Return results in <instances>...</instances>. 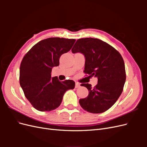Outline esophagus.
<instances>
[{
	"label": "esophagus",
	"mask_w": 147,
	"mask_h": 147,
	"mask_svg": "<svg viewBox=\"0 0 147 147\" xmlns=\"http://www.w3.org/2000/svg\"><path fill=\"white\" fill-rule=\"evenodd\" d=\"M80 86V84L78 82H76L75 83V88H78Z\"/></svg>",
	"instance_id": "esophagus-1"
}]
</instances>
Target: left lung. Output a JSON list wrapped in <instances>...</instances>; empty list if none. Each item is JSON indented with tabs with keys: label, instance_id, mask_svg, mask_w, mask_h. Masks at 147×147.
Returning <instances> with one entry per match:
<instances>
[{
	"label": "left lung",
	"instance_id": "left-lung-1",
	"mask_svg": "<svg viewBox=\"0 0 147 147\" xmlns=\"http://www.w3.org/2000/svg\"><path fill=\"white\" fill-rule=\"evenodd\" d=\"M73 53H81L85 57L84 72L97 78V84L83 83L89 91L87 97L79 103L88 112L100 113L109 109L122 93L126 82L124 60L120 53L108 43L98 38L77 40Z\"/></svg>",
	"mask_w": 147,
	"mask_h": 147
}]
</instances>
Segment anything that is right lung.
I'll return each mask as SVG.
<instances>
[{
    "label": "right lung",
    "instance_id": "1",
    "mask_svg": "<svg viewBox=\"0 0 147 147\" xmlns=\"http://www.w3.org/2000/svg\"><path fill=\"white\" fill-rule=\"evenodd\" d=\"M76 40L51 37L42 40L24 56L20 69V83L24 95L34 107L49 112L58 107L64 93L75 88L71 80L59 81L51 78L54 67L59 58L70 50Z\"/></svg>",
    "mask_w": 147,
    "mask_h": 147
}]
</instances>
